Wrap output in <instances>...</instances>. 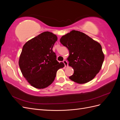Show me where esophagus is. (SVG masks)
<instances>
[{"label":"esophagus","instance_id":"34e87169","mask_svg":"<svg viewBox=\"0 0 120 120\" xmlns=\"http://www.w3.org/2000/svg\"><path fill=\"white\" fill-rule=\"evenodd\" d=\"M63 63H64V64L65 67H68V61H67L66 60H64L63 61Z\"/></svg>","mask_w":120,"mask_h":120}]
</instances>
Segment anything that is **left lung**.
I'll return each mask as SVG.
<instances>
[{"label":"left lung","mask_w":120,"mask_h":120,"mask_svg":"<svg viewBox=\"0 0 120 120\" xmlns=\"http://www.w3.org/2000/svg\"><path fill=\"white\" fill-rule=\"evenodd\" d=\"M60 42L68 49V66L74 70L69 79L80 84L92 80L101 70L104 60L101 45L83 32L75 30L62 36Z\"/></svg>","instance_id":"obj_1"}]
</instances>
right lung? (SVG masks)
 <instances>
[{"label": "right lung", "mask_w": 120, "mask_h": 120, "mask_svg": "<svg viewBox=\"0 0 120 120\" xmlns=\"http://www.w3.org/2000/svg\"><path fill=\"white\" fill-rule=\"evenodd\" d=\"M57 36L45 31L25 43L20 53L19 66L22 75L30 84L37 89H44L55 79L56 72L64 67L56 60L52 48Z\"/></svg>", "instance_id": "1"}]
</instances>
